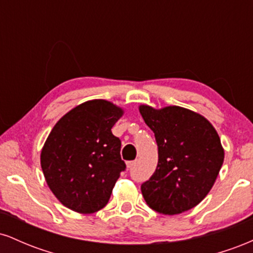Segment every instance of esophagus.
I'll list each match as a JSON object with an SVG mask.
<instances>
[{"label": "esophagus", "instance_id": "34e87169", "mask_svg": "<svg viewBox=\"0 0 253 253\" xmlns=\"http://www.w3.org/2000/svg\"><path fill=\"white\" fill-rule=\"evenodd\" d=\"M126 165H127V168H128V169H130V168H133V167H134V165H135V161H129V162H127Z\"/></svg>", "mask_w": 253, "mask_h": 253}]
</instances>
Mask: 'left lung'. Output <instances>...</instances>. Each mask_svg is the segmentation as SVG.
<instances>
[{
	"label": "left lung",
	"mask_w": 253,
	"mask_h": 253,
	"mask_svg": "<svg viewBox=\"0 0 253 253\" xmlns=\"http://www.w3.org/2000/svg\"><path fill=\"white\" fill-rule=\"evenodd\" d=\"M139 112L158 145L157 169L141 184L145 201L165 215L191 210L207 196L222 167L219 134L205 117L183 107L141 104Z\"/></svg>",
	"instance_id": "8db88e82"
}]
</instances>
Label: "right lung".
<instances>
[{
    "label": "right lung",
    "instance_id": "add662e5",
    "mask_svg": "<svg viewBox=\"0 0 253 253\" xmlns=\"http://www.w3.org/2000/svg\"><path fill=\"white\" fill-rule=\"evenodd\" d=\"M124 109L91 100L66 113L48 134L40 155L46 183L69 210L91 214L102 210L120 172L121 141L112 127Z\"/></svg>",
    "mask_w": 253,
    "mask_h": 253
}]
</instances>
